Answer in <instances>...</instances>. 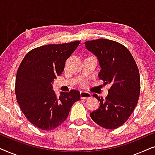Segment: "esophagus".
<instances>
[{"instance_id":"obj_1","label":"esophagus","mask_w":155,"mask_h":155,"mask_svg":"<svg viewBox=\"0 0 155 155\" xmlns=\"http://www.w3.org/2000/svg\"><path fill=\"white\" fill-rule=\"evenodd\" d=\"M91 97H92V94H91L90 92H80V98L82 99L91 98Z\"/></svg>"}]
</instances>
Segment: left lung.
Returning a JSON list of instances; mask_svg holds the SVG:
<instances>
[{
    "instance_id": "left-lung-1",
    "label": "left lung",
    "mask_w": 155,
    "mask_h": 155,
    "mask_svg": "<svg viewBox=\"0 0 155 155\" xmlns=\"http://www.w3.org/2000/svg\"><path fill=\"white\" fill-rule=\"evenodd\" d=\"M84 44L87 49L98 58L101 67L99 78L104 84H111L106 98L93 94L100 104L90 116L102 128L116 129L126 123L138 101V68L128 48L118 42L99 39Z\"/></svg>"
}]
</instances>
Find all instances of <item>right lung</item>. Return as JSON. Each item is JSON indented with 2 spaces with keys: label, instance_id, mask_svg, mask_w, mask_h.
Instances as JSON below:
<instances>
[{
  "label": "right lung",
  "instance_id": "1",
  "mask_svg": "<svg viewBox=\"0 0 155 155\" xmlns=\"http://www.w3.org/2000/svg\"><path fill=\"white\" fill-rule=\"evenodd\" d=\"M80 41L39 46L27 54L17 72L16 99L27 119L37 128L51 130L68 116L80 92L72 90L57 97L52 90L56 76L64 71L65 63Z\"/></svg>",
  "mask_w": 155,
  "mask_h": 155
}]
</instances>
